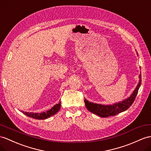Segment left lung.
<instances>
[{"label": "left lung", "mask_w": 151, "mask_h": 151, "mask_svg": "<svg viewBox=\"0 0 151 151\" xmlns=\"http://www.w3.org/2000/svg\"><path fill=\"white\" fill-rule=\"evenodd\" d=\"M139 81L137 88H136V89L131 96L126 99V100L119 102V103H116L113 105L106 106L94 104L92 103V102H88L86 99H84V103H85L86 108L91 113L95 114V115H97L101 117H108L110 116H114L117 115L119 113L126 111V110H127L133 104L135 100V98L138 94L139 88L140 86L142 83L141 74H139Z\"/></svg>", "instance_id": "left-lung-1"}]
</instances>
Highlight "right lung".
I'll return each instance as SVG.
<instances>
[{"instance_id": "obj_1", "label": "right lung", "mask_w": 151, "mask_h": 151, "mask_svg": "<svg viewBox=\"0 0 151 151\" xmlns=\"http://www.w3.org/2000/svg\"><path fill=\"white\" fill-rule=\"evenodd\" d=\"M60 107H61V102H60L58 104L55 105L54 107H52L50 109H49V111H47L46 112H42L40 113H34L22 111V113L25 114V115H27V116H29V117H31L32 119H37V120H44L55 115V114H56L59 110H60Z\"/></svg>"}]
</instances>
